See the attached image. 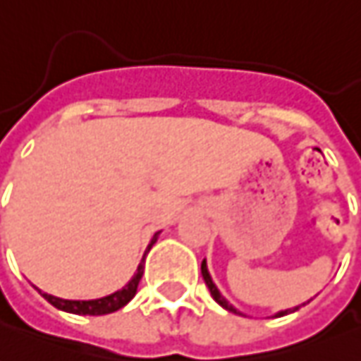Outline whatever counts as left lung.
<instances>
[{"label": "left lung", "mask_w": 361, "mask_h": 361, "mask_svg": "<svg viewBox=\"0 0 361 361\" xmlns=\"http://www.w3.org/2000/svg\"><path fill=\"white\" fill-rule=\"evenodd\" d=\"M201 274H203V279H205L207 287H209V291H211V295H213V299H215L216 303L221 305L223 309H226V311L234 312V314H242V312L238 311V309H234L233 305L228 303V301L224 299L223 295H221V291H219V287L215 286V281H213V277H211V274H209V269H207V262H205V259H203V264H201ZM303 305H305V303H303ZM297 309H299V307H293V309H286V311L276 312L274 317H283V314H287V312L297 311ZM242 317H244V314H242Z\"/></svg>", "instance_id": "left-lung-1"}]
</instances>
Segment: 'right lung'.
<instances>
[{"instance_id": "obj_1", "label": "right lung", "mask_w": 361, "mask_h": 361, "mask_svg": "<svg viewBox=\"0 0 361 361\" xmlns=\"http://www.w3.org/2000/svg\"><path fill=\"white\" fill-rule=\"evenodd\" d=\"M158 236L160 233H156L152 236V240L148 244V248H146L145 256L140 259V264H138L137 271H135V276L130 277V281H128L127 286L119 289V291H115V293L105 295L102 299H90V301H72V299H60V297H54V295L44 293V291H40L39 287H37V291H39L47 301H49L52 307H56L60 311L64 312H72V314H90V317H99V314H109V312H115L123 309L125 305L137 295L138 289V281H140V277L145 274V258L146 254L150 252V248L154 246L156 240H158Z\"/></svg>"}]
</instances>
